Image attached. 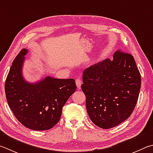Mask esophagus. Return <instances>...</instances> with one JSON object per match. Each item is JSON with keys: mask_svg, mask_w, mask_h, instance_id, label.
<instances>
[{"mask_svg": "<svg viewBox=\"0 0 153 153\" xmlns=\"http://www.w3.org/2000/svg\"><path fill=\"white\" fill-rule=\"evenodd\" d=\"M76 85L78 89L80 88V87H81V85L82 84V79L80 78V77H78L76 80Z\"/></svg>", "mask_w": 153, "mask_h": 153, "instance_id": "esophagus-1", "label": "esophagus"}]
</instances>
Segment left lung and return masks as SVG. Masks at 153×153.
<instances>
[{"instance_id":"obj_1","label":"left lung","mask_w":153,"mask_h":153,"mask_svg":"<svg viewBox=\"0 0 153 153\" xmlns=\"http://www.w3.org/2000/svg\"><path fill=\"white\" fill-rule=\"evenodd\" d=\"M141 77L132 55L119 50L113 59L86 68L82 90L93 123L108 129L130 117L139 96Z\"/></svg>"}]
</instances>
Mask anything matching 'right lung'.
<instances>
[{
	"label": "right lung",
	"mask_w": 153,
	"mask_h": 153,
	"mask_svg": "<svg viewBox=\"0 0 153 153\" xmlns=\"http://www.w3.org/2000/svg\"><path fill=\"white\" fill-rule=\"evenodd\" d=\"M28 50L23 49L14 59L5 82L7 100L16 119L29 129L46 130L61 118L62 108L76 90L74 79L50 76L36 83L25 81L22 68Z\"/></svg>",
	"instance_id": "add662e5"
}]
</instances>
